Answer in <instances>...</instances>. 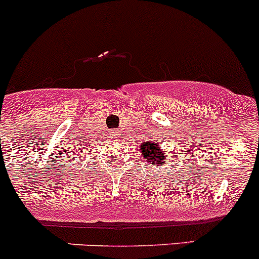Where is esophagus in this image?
<instances>
[{
    "instance_id": "esophagus-1",
    "label": "esophagus",
    "mask_w": 259,
    "mask_h": 259,
    "mask_svg": "<svg viewBox=\"0 0 259 259\" xmlns=\"http://www.w3.org/2000/svg\"><path fill=\"white\" fill-rule=\"evenodd\" d=\"M118 136H119V131H117V130L111 131V138L116 140V138H118Z\"/></svg>"
}]
</instances>
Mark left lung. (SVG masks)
I'll list each match as a JSON object with an SVG mask.
<instances>
[{"label": "left lung", "instance_id": "8db88e82", "mask_svg": "<svg viewBox=\"0 0 259 259\" xmlns=\"http://www.w3.org/2000/svg\"><path fill=\"white\" fill-rule=\"evenodd\" d=\"M141 151L143 152V158L147 159L148 162H152L154 166H159L166 162V156L162 152L158 143L156 142H143L141 145Z\"/></svg>", "mask_w": 259, "mask_h": 259}]
</instances>
